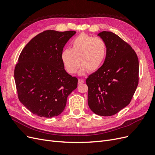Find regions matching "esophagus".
<instances>
[{
  "instance_id": "34e87169",
  "label": "esophagus",
  "mask_w": 155,
  "mask_h": 155,
  "mask_svg": "<svg viewBox=\"0 0 155 155\" xmlns=\"http://www.w3.org/2000/svg\"><path fill=\"white\" fill-rule=\"evenodd\" d=\"M84 82H85V81H84L83 79H79V80H78V84H79V85H81V84H83Z\"/></svg>"
}]
</instances>
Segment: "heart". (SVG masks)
Instances as JSON below:
<instances>
[{
	"label": "heart",
	"instance_id": "b5f03b06",
	"mask_svg": "<svg viewBox=\"0 0 155 155\" xmlns=\"http://www.w3.org/2000/svg\"><path fill=\"white\" fill-rule=\"evenodd\" d=\"M70 45L71 49L65 48L61 54V61L68 73H76L80 64V75L87 71L95 72L104 63L107 46L102 39L81 34L72 41Z\"/></svg>",
	"mask_w": 155,
	"mask_h": 155
}]
</instances>
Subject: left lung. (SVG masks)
<instances>
[{"mask_svg":"<svg viewBox=\"0 0 155 155\" xmlns=\"http://www.w3.org/2000/svg\"><path fill=\"white\" fill-rule=\"evenodd\" d=\"M105 41L107 54L102 66L88 77V105L97 115L116 114L132 100L138 84L139 63L132 47L111 31L97 34Z\"/></svg>","mask_w":155,"mask_h":155,"instance_id":"8db88e82","label":"left lung"}]
</instances>
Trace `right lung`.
Returning a JSON list of instances; mask_svg holds the SVG:
<instances>
[{
    "label": "right lung",
    "mask_w": 155,
    "mask_h": 155,
    "mask_svg": "<svg viewBox=\"0 0 155 155\" xmlns=\"http://www.w3.org/2000/svg\"><path fill=\"white\" fill-rule=\"evenodd\" d=\"M75 31L46 30L22 50L14 70L19 101L34 114L52 118L64 110L78 78L64 69L61 54Z\"/></svg>",
    "instance_id": "right-lung-1"
}]
</instances>
